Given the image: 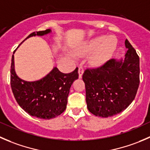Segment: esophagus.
Instances as JSON below:
<instances>
[{"mask_svg": "<svg viewBox=\"0 0 150 150\" xmlns=\"http://www.w3.org/2000/svg\"><path fill=\"white\" fill-rule=\"evenodd\" d=\"M84 73V69L81 66H79V78H81L82 77V74Z\"/></svg>", "mask_w": 150, "mask_h": 150, "instance_id": "esophagus-1", "label": "esophagus"}]
</instances>
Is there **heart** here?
<instances>
[{
    "instance_id": "obj_1",
    "label": "heart",
    "mask_w": 150,
    "mask_h": 150,
    "mask_svg": "<svg viewBox=\"0 0 150 150\" xmlns=\"http://www.w3.org/2000/svg\"><path fill=\"white\" fill-rule=\"evenodd\" d=\"M117 47V40L113 36L100 35L86 42L76 53L78 56L93 53L90 63L93 66H100L109 60Z\"/></svg>"
}]
</instances>
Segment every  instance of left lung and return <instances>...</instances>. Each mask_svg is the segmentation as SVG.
Wrapping results in <instances>:
<instances>
[{
  "label": "left lung",
  "instance_id": "1",
  "mask_svg": "<svg viewBox=\"0 0 150 150\" xmlns=\"http://www.w3.org/2000/svg\"><path fill=\"white\" fill-rule=\"evenodd\" d=\"M124 60L111 59L103 66L87 69L82 76L88 110L100 117L124 111L136 97L139 85V57L127 39Z\"/></svg>",
  "mask_w": 150,
  "mask_h": 150
}]
</instances>
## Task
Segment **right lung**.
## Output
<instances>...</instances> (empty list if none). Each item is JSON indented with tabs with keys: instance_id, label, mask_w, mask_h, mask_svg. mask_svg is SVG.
<instances>
[{
	"instance_id": "add662e5",
	"label": "right lung",
	"mask_w": 150,
	"mask_h": 150,
	"mask_svg": "<svg viewBox=\"0 0 150 150\" xmlns=\"http://www.w3.org/2000/svg\"><path fill=\"white\" fill-rule=\"evenodd\" d=\"M50 32V29L33 32L25 40L31 36L44 35ZM78 77V68H76L71 73L63 74L54 67L41 79L35 81H25L16 74L14 54L12 55L11 87L13 94L20 107L35 117L50 120L61 115L66 108L71 86Z\"/></svg>"
}]
</instances>
